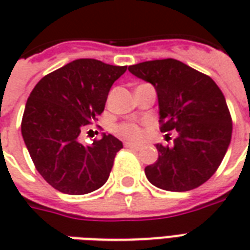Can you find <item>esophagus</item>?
Returning a JSON list of instances; mask_svg holds the SVG:
<instances>
[{"instance_id": "34e87169", "label": "esophagus", "mask_w": 250, "mask_h": 250, "mask_svg": "<svg viewBox=\"0 0 250 250\" xmlns=\"http://www.w3.org/2000/svg\"><path fill=\"white\" fill-rule=\"evenodd\" d=\"M125 147H127V148H132V150H141V146H138V145H134V143H128V142H125Z\"/></svg>"}]
</instances>
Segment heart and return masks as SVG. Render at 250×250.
Masks as SVG:
<instances>
[{
	"label": "heart",
	"mask_w": 250,
	"mask_h": 250,
	"mask_svg": "<svg viewBox=\"0 0 250 250\" xmlns=\"http://www.w3.org/2000/svg\"><path fill=\"white\" fill-rule=\"evenodd\" d=\"M115 132L122 139L128 142H134V143L139 142L143 138V130L141 128V125H138L136 123H131V122L120 123L119 125H116Z\"/></svg>",
	"instance_id": "obj_1"
}]
</instances>
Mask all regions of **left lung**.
Returning <instances> with one entry per match:
<instances>
[{
    "label": "left lung",
    "mask_w": 250,
    "mask_h": 250,
    "mask_svg": "<svg viewBox=\"0 0 250 250\" xmlns=\"http://www.w3.org/2000/svg\"><path fill=\"white\" fill-rule=\"evenodd\" d=\"M128 71L155 88L161 131H177L174 146L157 145L159 155L145 168L147 179L167 191H188L205 184L231 139L224 93L211 77L174 59L139 62Z\"/></svg>",
    "instance_id": "obj_1"
}]
</instances>
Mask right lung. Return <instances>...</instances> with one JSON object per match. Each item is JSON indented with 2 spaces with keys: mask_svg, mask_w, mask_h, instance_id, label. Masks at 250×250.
<instances>
[{
  "mask_svg": "<svg viewBox=\"0 0 250 250\" xmlns=\"http://www.w3.org/2000/svg\"><path fill=\"white\" fill-rule=\"evenodd\" d=\"M125 69L79 59L42 77L30 92L21 134L37 171L52 188L82 195L107 182L123 143L103 134L85 146L79 135L98 120L112 84Z\"/></svg>",
  "mask_w": 250,
  "mask_h": 250,
  "instance_id": "right-lung-1",
  "label": "right lung"
}]
</instances>
